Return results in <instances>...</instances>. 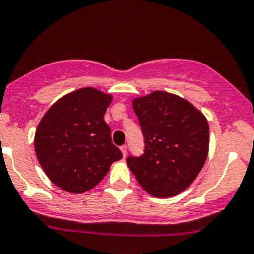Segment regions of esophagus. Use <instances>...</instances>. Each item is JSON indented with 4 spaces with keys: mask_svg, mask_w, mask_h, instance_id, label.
Instances as JSON below:
<instances>
[{
    "mask_svg": "<svg viewBox=\"0 0 254 254\" xmlns=\"http://www.w3.org/2000/svg\"><path fill=\"white\" fill-rule=\"evenodd\" d=\"M120 150H122V153H123V156H127V145H123L122 147H120Z\"/></svg>",
    "mask_w": 254,
    "mask_h": 254,
    "instance_id": "obj_1",
    "label": "esophagus"
}]
</instances>
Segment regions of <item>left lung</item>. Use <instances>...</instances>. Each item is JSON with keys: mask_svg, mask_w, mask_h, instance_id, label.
Wrapping results in <instances>:
<instances>
[{"mask_svg": "<svg viewBox=\"0 0 254 254\" xmlns=\"http://www.w3.org/2000/svg\"><path fill=\"white\" fill-rule=\"evenodd\" d=\"M145 139V152L127 163L145 191L170 198L186 190L205 163L209 124L184 98L155 91L132 101Z\"/></svg>", "mask_w": 254, "mask_h": 254, "instance_id": "left-lung-1", "label": "left lung"}]
</instances>
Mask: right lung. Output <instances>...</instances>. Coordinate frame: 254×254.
I'll return each instance as SVG.
<instances>
[{"label": "right lung", "instance_id": "1", "mask_svg": "<svg viewBox=\"0 0 254 254\" xmlns=\"http://www.w3.org/2000/svg\"><path fill=\"white\" fill-rule=\"evenodd\" d=\"M112 99L111 94L84 87L61 97L40 120L35 153L45 175L59 188L84 193L123 157L104 122Z\"/></svg>", "mask_w": 254, "mask_h": 254}]
</instances>
